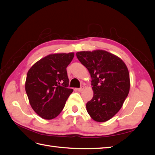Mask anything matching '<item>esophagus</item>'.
I'll return each mask as SVG.
<instances>
[{
	"label": "esophagus",
	"instance_id": "1",
	"mask_svg": "<svg viewBox=\"0 0 155 155\" xmlns=\"http://www.w3.org/2000/svg\"><path fill=\"white\" fill-rule=\"evenodd\" d=\"M83 90H84V87H80V88H77V91H79V92L83 91Z\"/></svg>",
	"mask_w": 155,
	"mask_h": 155
}]
</instances>
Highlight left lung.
Here are the masks:
<instances>
[{"label": "left lung", "mask_w": 155, "mask_h": 155, "mask_svg": "<svg viewBox=\"0 0 155 155\" xmlns=\"http://www.w3.org/2000/svg\"><path fill=\"white\" fill-rule=\"evenodd\" d=\"M92 78L94 95L87 103V110L93 120L107 121L123 106L130 89V78L124 62L107 51L97 50L77 52Z\"/></svg>", "instance_id": "left-lung-1"}]
</instances>
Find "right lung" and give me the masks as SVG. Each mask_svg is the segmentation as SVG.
Listing matches in <instances>:
<instances>
[{
  "label": "right lung",
  "mask_w": 155,
  "mask_h": 155,
  "mask_svg": "<svg viewBox=\"0 0 155 155\" xmlns=\"http://www.w3.org/2000/svg\"><path fill=\"white\" fill-rule=\"evenodd\" d=\"M74 54H49L29 69L26 93L32 109L44 119L57 117L73 90L68 88L67 67Z\"/></svg>",
  "instance_id": "obj_1"
}]
</instances>
